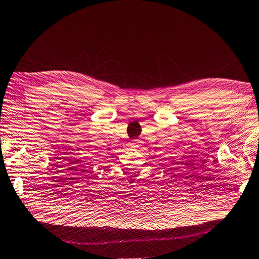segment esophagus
Listing matches in <instances>:
<instances>
[{"instance_id": "1", "label": "esophagus", "mask_w": 259, "mask_h": 259, "mask_svg": "<svg viewBox=\"0 0 259 259\" xmlns=\"http://www.w3.org/2000/svg\"><path fill=\"white\" fill-rule=\"evenodd\" d=\"M130 148L132 149H138V140H134L130 143Z\"/></svg>"}]
</instances>
